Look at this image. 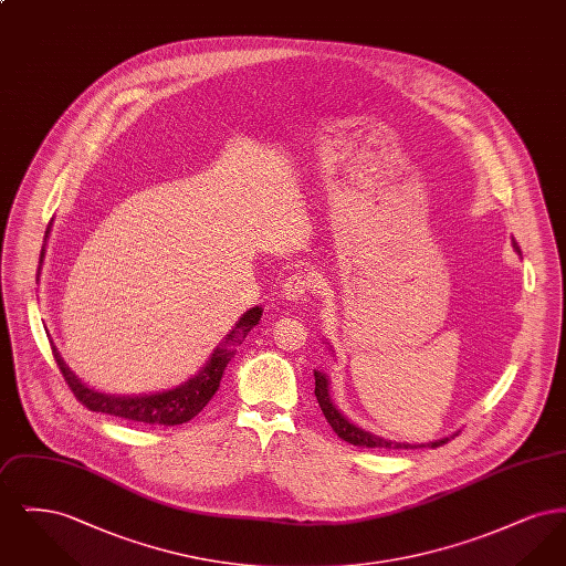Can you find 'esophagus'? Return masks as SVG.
Segmentation results:
<instances>
[{
	"label": "esophagus",
	"mask_w": 566,
	"mask_h": 566,
	"mask_svg": "<svg viewBox=\"0 0 566 566\" xmlns=\"http://www.w3.org/2000/svg\"><path fill=\"white\" fill-rule=\"evenodd\" d=\"M312 289H314L312 275L305 271H296L293 275H289L286 282L282 284V295L291 303H303V301H307Z\"/></svg>",
	"instance_id": "1"
}]
</instances>
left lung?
<instances>
[{
    "mask_svg": "<svg viewBox=\"0 0 566 566\" xmlns=\"http://www.w3.org/2000/svg\"><path fill=\"white\" fill-rule=\"evenodd\" d=\"M513 248L520 252L517 243L512 240ZM314 377H316V399L323 409L324 418L328 420L331 429L337 432V437H342L344 441H348L352 446H363V448H379V450H413V448H439L443 446L450 437L437 439V441H429V443H401V441H392L386 437H379L376 432L365 431L358 424H354L350 418H346L337 405L333 403L331 399V377L326 376L321 369H314Z\"/></svg>",
    "mask_w": 566,
    "mask_h": 566,
    "instance_id": "obj_1",
    "label": "left lung"
}]
</instances>
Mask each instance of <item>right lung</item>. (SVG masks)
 Returning <instances> with one entry per match:
<instances>
[{
	"label": "right lung",
	"instance_id": "add662e5",
	"mask_svg": "<svg viewBox=\"0 0 566 566\" xmlns=\"http://www.w3.org/2000/svg\"><path fill=\"white\" fill-rule=\"evenodd\" d=\"M49 233H51V227L46 229V238H49ZM44 254H46V250L42 245L40 265H38V280H40V271H42V263H44ZM261 316H263L261 305L250 307L242 318L235 323V326L229 331V335L216 346L212 356L197 371V376L190 377L185 384H180L176 388H169V390H163V392H150V395H108V392H99V390L91 388L88 384H84L81 377L67 367L61 352L54 346L53 339H51V346H53L54 360H56L61 374L65 377V381L70 384L72 392L91 411H102V413L125 418L129 422H139V424L176 427V424H185V422L192 420L206 405L210 403V399L214 397L216 390L220 386V379L224 376L227 365L235 356V348L242 344L245 335L259 324Z\"/></svg>",
	"mask_w": 566,
	"mask_h": 566
}]
</instances>
